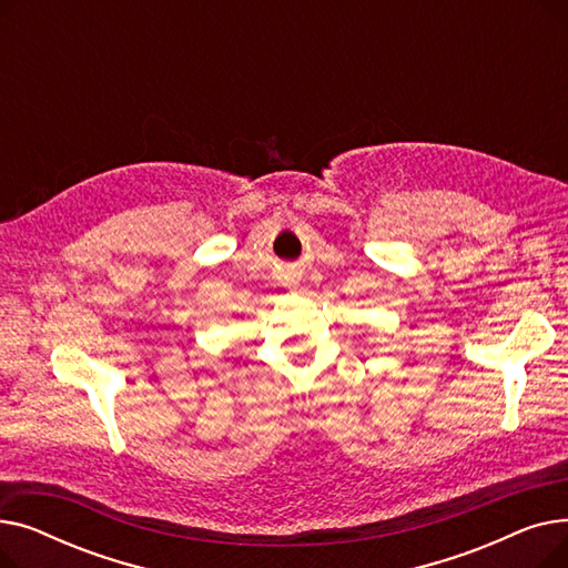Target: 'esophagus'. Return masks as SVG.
Instances as JSON below:
<instances>
[{
    "instance_id": "obj_1",
    "label": "esophagus",
    "mask_w": 568,
    "mask_h": 568,
    "mask_svg": "<svg viewBox=\"0 0 568 568\" xmlns=\"http://www.w3.org/2000/svg\"><path fill=\"white\" fill-rule=\"evenodd\" d=\"M285 285H290V287L296 285V278L294 276H285Z\"/></svg>"
}]
</instances>
